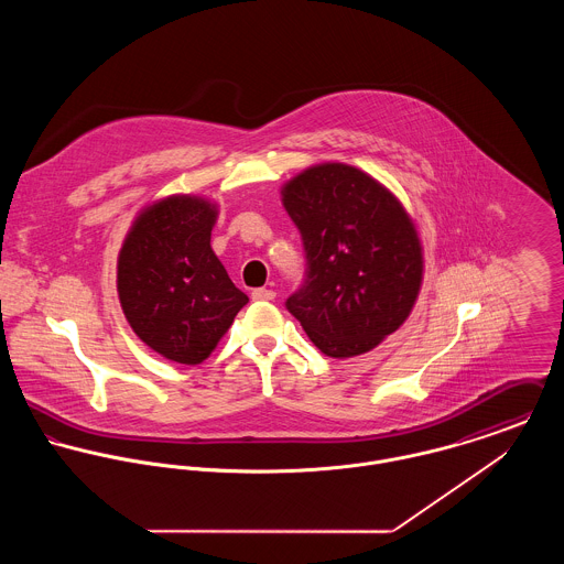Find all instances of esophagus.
Masks as SVG:
<instances>
[{
  "label": "esophagus",
  "mask_w": 564,
  "mask_h": 564,
  "mask_svg": "<svg viewBox=\"0 0 564 564\" xmlns=\"http://www.w3.org/2000/svg\"><path fill=\"white\" fill-rule=\"evenodd\" d=\"M251 300H256V302H273L275 293L271 289H253L251 291Z\"/></svg>",
  "instance_id": "obj_1"
}]
</instances>
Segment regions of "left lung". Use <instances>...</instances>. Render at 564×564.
I'll use <instances>...</instances> for the list:
<instances>
[{
    "mask_svg": "<svg viewBox=\"0 0 564 564\" xmlns=\"http://www.w3.org/2000/svg\"><path fill=\"white\" fill-rule=\"evenodd\" d=\"M306 251L289 313L329 358L371 351L402 325L421 289L423 253L400 199L365 171L323 162L282 188Z\"/></svg>",
    "mask_w": 564,
    "mask_h": 564,
    "instance_id": "obj_1",
    "label": "left lung"
}]
</instances>
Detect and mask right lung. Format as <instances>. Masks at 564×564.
Returning a JSON list of instances; mask_svg holds the SVG:
<instances>
[{
    "mask_svg": "<svg viewBox=\"0 0 564 564\" xmlns=\"http://www.w3.org/2000/svg\"><path fill=\"white\" fill-rule=\"evenodd\" d=\"M217 206L171 195L143 208L117 262V291L137 336L166 360L204 362L249 302L210 247Z\"/></svg>",
    "mask_w": 564,
    "mask_h": 564,
    "instance_id": "obj_1",
    "label": "right lung"
}]
</instances>
